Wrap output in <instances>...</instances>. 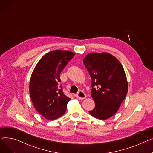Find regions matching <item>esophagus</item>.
Wrapping results in <instances>:
<instances>
[{"mask_svg":"<svg viewBox=\"0 0 153 153\" xmlns=\"http://www.w3.org/2000/svg\"><path fill=\"white\" fill-rule=\"evenodd\" d=\"M76 97L77 99H84L86 97L85 94L83 91H79L77 93V94L76 95Z\"/></svg>","mask_w":153,"mask_h":153,"instance_id":"obj_1","label":"esophagus"}]
</instances>
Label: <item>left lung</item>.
Returning <instances> with one entry per match:
<instances>
[{
  "label": "left lung",
  "instance_id": "1",
  "mask_svg": "<svg viewBox=\"0 0 153 153\" xmlns=\"http://www.w3.org/2000/svg\"><path fill=\"white\" fill-rule=\"evenodd\" d=\"M92 79L94 117L105 120L118 111L128 92V82L120 62L107 53L88 54L83 59Z\"/></svg>",
  "mask_w": 153,
  "mask_h": 153
}]
</instances>
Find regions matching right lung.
Returning <instances> with one entry per match:
<instances>
[{"instance_id": "add662e5", "label": "right lung", "mask_w": 153, "mask_h": 153, "mask_svg": "<svg viewBox=\"0 0 153 153\" xmlns=\"http://www.w3.org/2000/svg\"><path fill=\"white\" fill-rule=\"evenodd\" d=\"M75 54L54 50L44 55L35 66L30 79V95L38 113L53 120L63 115L71 100L62 91L60 73Z\"/></svg>"}]
</instances>
